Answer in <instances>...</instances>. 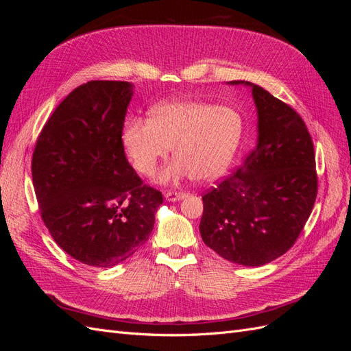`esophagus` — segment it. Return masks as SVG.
<instances>
[{"mask_svg":"<svg viewBox=\"0 0 351 351\" xmlns=\"http://www.w3.org/2000/svg\"><path fill=\"white\" fill-rule=\"evenodd\" d=\"M184 196H186V193H183V192H171V190H169V192H165V199L168 202L182 200Z\"/></svg>","mask_w":351,"mask_h":351,"instance_id":"esophagus-1","label":"esophagus"}]
</instances>
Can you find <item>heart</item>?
Segmentation results:
<instances>
[{
    "label": "heart",
    "instance_id": "1",
    "mask_svg": "<svg viewBox=\"0 0 351 351\" xmlns=\"http://www.w3.org/2000/svg\"><path fill=\"white\" fill-rule=\"evenodd\" d=\"M241 114L226 105L169 101L151 110V119H129L121 143L133 168L152 177L173 146L174 161L159 176L162 183L187 176L210 182L230 167L243 139Z\"/></svg>",
    "mask_w": 351,
    "mask_h": 351
}]
</instances>
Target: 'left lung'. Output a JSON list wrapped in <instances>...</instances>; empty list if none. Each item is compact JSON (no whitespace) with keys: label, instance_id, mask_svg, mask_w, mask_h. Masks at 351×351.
<instances>
[{"label":"left lung","instance_id":"8db88e82","mask_svg":"<svg viewBox=\"0 0 351 351\" xmlns=\"http://www.w3.org/2000/svg\"><path fill=\"white\" fill-rule=\"evenodd\" d=\"M258 143L243 165L202 196L199 231L219 256L262 267L295 243L315 205L317 176L309 130L290 105L250 82Z\"/></svg>","mask_w":351,"mask_h":351}]
</instances>
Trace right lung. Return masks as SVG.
I'll return each mask as SVG.
<instances>
[{
  "instance_id": "1",
  "label": "right lung",
  "mask_w": 351,
  "mask_h": 351,
  "mask_svg": "<svg viewBox=\"0 0 351 351\" xmlns=\"http://www.w3.org/2000/svg\"><path fill=\"white\" fill-rule=\"evenodd\" d=\"M133 84L92 80L70 92L32 156L40 217L79 262L111 268L149 239L162 195L142 183L121 143Z\"/></svg>"
}]
</instances>
